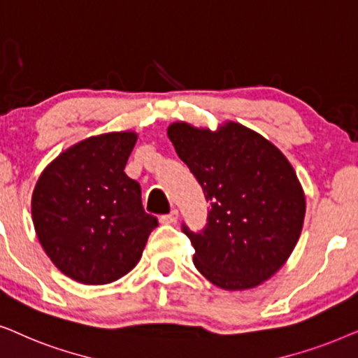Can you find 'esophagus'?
Masks as SVG:
<instances>
[{"label":"esophagus","instance_id":"obj_1","mask_svg":"<svg viewBox=\"0 0 358 358\" xmlns=\"http://www.w3.org/2000/svg\"><path fill=\"white\" fill-rule=\"evenodd\" d=\"M160 221L164 224H175L178 221V211L173 209V211H170L169 214H164V216H160Z\"/></svg>","mask_w":358,"mask_h":358}]
</instances>
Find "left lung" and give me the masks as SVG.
I'll list each match as a JSON object with an SVG mask.
<instances>
[{
	"mask_svg": "<svg viewBox=\"0 0 358 358\" xmlns=\"http://www.w3.org/2000/svg\"><path fill=\"white\" fill-rule=\"evenodd\" d=\"M169 139L211 204L201 231L182 224L194 247V266L224 289L268 280L296 245L306 211L287 157L236 122L217 132L175 122Z\"/></svg>",
	"mask_w": 358,
	"mask_h": 358,
	"instance_id": "8db88e82",
	"label": "left lung"
}]
</instances>
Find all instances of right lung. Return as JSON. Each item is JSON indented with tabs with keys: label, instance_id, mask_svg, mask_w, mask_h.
<instances>
[{
	"label": "right lung",
	"instance_id": "1",
	"mask_svg": "<svg viewBox=\"0 0 358 358\" xmlns=\"http://www.w3.org/2000/svg\"><path fill=\"white\" fill-rule=\"evenodd\" d=\"M137 141L111 132L70 147L32 193L39 242L62 273L85 285L116 282L134 268L159 226L142 208L141 185L124 173Z\"/></svg>",
	"mask_w": 358,
	"mask_h": 358
}]
</instances>
